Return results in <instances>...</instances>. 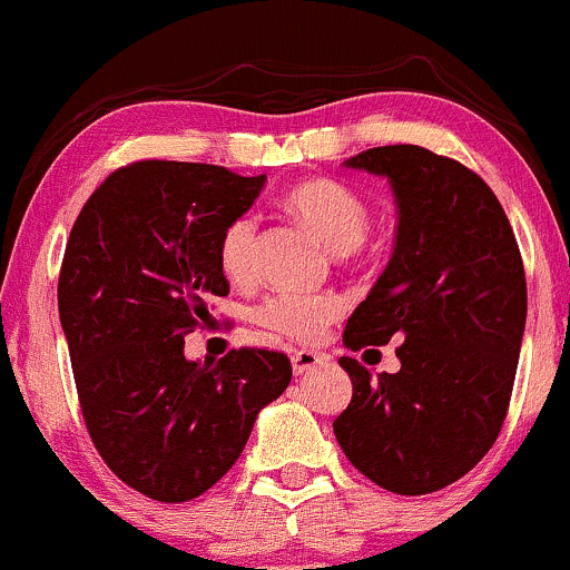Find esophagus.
<instances>
[{
	"mask_svg": "<svg viewBox=\"0 0 570 570\" xmlns=\"http://www.w3.org/2000/svg\"><path fill=\"white\" fill-rule=\"evenodd\" d=\"M322 362L324 354L314 352V348H295V352H292V371H295V376H305V373L316 371Z\"/></svg>",
	"mask_w": 570,
	"mask_h": 570,
	"instance_id": "esophagus-1",
	"label": "esophagus"
}]
</instances>
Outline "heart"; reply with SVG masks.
I'll return each mask as SVG.
<instances>
[{"label":"heart","mask_w":570,"mask_h":570,"mask_svg":"<svg viewBox=\"0 0 570 570\" xmlns=\"http://www.w3.org/2000/svg\"><path fill=\"white\" fill-rule=\"evenodd\" d=\"M284 205L333 252H354L371 229V208L346 184L333 178H305L284 194ZM254 214H237L218 235V265L229 281H248L256 262ZM343 314L341 297L333 292H275L254 308V322L267 333L289 341H318L324 330Z\"/></svg>","instance_id":"b5f03b06"}]
</instances>
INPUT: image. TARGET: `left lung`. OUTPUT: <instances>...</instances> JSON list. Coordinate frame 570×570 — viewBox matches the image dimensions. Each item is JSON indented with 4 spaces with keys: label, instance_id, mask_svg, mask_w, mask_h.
Returning <instances> with one entry per match:
<instances>
[{
    "label": "left lung",
    "instance_id": "left-lung-1",
    "mask_svg": "<svg viewBox=\"0 0 570 570\" xmlns=\"http://www.w3.org/2000/svg\"><path fill=\"white\" fill-rule=\"evenodd\" d=\"M346 167L384 175L397 203L390 265L343 330L360 352L392 337L397 373L341 367L352 403L333 422L343 454L397 495H428L492 449L514 390L528 284L514 229L476 173L422 146H381Z\"/></svg>",
    "mask_w": 570,
    "mask_h": 570
}]
</instances>
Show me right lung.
<instances>
[{"instance_id":"1","label":"right lung","mask_w":570,"mask_h":570,"mask_svg":"<svg viewBox=\"0 0 570 570\" xmlns=\"http://www.w3.org/2000/svg\"><path fill=\"white\" fill-rule=\"evenodd\" d=\"M265 175L146 159L110 173L83 205L59 273V318L86 428L124 484L161 503L203 495L240 458L256 414L289 386V356L233 348L184 356L229 295L224 224Z\"/></svg>"}]
</instances>
